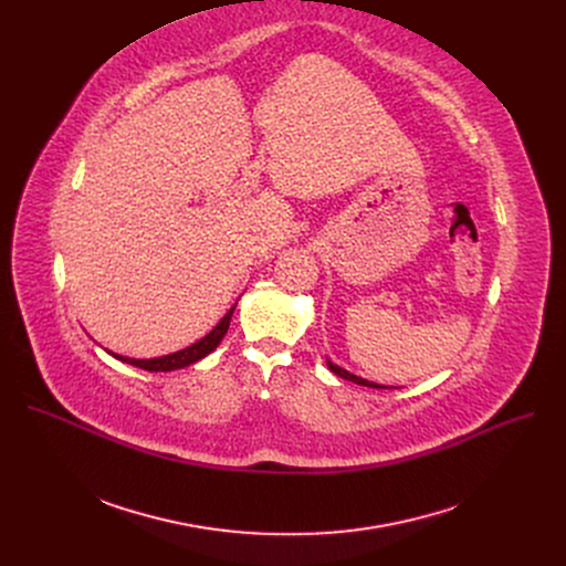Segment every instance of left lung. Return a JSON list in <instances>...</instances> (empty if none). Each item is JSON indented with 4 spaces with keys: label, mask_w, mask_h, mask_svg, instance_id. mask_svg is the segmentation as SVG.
Segmentation results:
<instances>
[{
    "label": "left lung",
    "mask_w": 566,
    "mask_h": 566,
    "mask_svg": "<svg viewBox=\"0 0 566 566\" xmlns=\"http://www.w3.org/2000/svg\"><path fill=\"white\" fill-rule=\"evenodd\" d=\"M327 365H329V369H332L336 376H340V378H345V380H352V382H356V385H365V387H374V389H382V385H376V382H369V380H365V378H360V376H354V374H349L347 369H343V367L334 365L332 360H327ZM385 389H387V387H385Z\"/></svg>",
    "instance_id": "1"
}]
</instances>
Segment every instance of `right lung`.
<instances>
[{"mask_svg": "<svg viewBox=\"0 0 566 566\" xmlns=\"http://www.w3.org/2000/svg\"><path fill=\"white\" fill-rule=\"evenodd\" d=\"M234 306H237V302H234ZM234 306L221 317L219 325H217L206 338H201L199 343H195V345H190V347H186V349H181V352H175V354H170V356L149 358V360H136V358H125V356H118V354H112V352H109V354H112L114 358L123 360V363H129V365H134V367L147 369V371H172V369L188 367V365H192V363L206 358L210 352L217 349V345L221 343V338H223L226 332H228V325H230V317H232Z\"/></svg>", "mask_w": 566, "mask_h": 566, "instance_id": "add662e5", "label": "right lung"}]
</instances>
